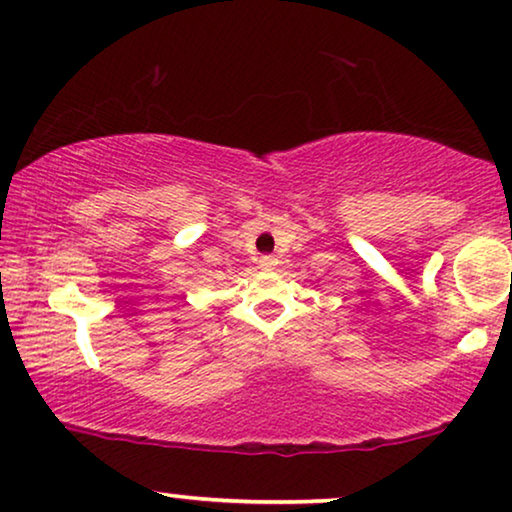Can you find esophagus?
<instances>
[{"mask_svg":"<svg viewBox=\"0 0 512 512\" xmlns=\"http://www.w3.org/2000/svg\"><path fill=\"white\" fill-rule=\"evenodd\" d=\"M276 264H278V259L273 255L259 257V266H262V269H276Z\"/></svg>","mask_w":512,"mask_h":512,"instance_id":"1","label":"esophagus"}]
</instances>
